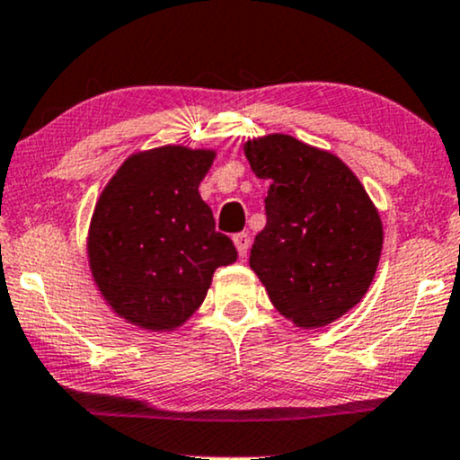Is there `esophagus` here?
Wrapping results in <instances>:
<instances>
[{"label":"esophagus","mask_w":460,"mask_h":460,"mask_svg":"<svg viewBox=\"0 0 460 460\" xmlns=\"http://www.w3.org/2000/svg\"><path fill=\"white\" fill-rule=\"evenodd\" d=\"M232 241H234L236 250H239V256L245 258L247 256V250H250V243H252L250 234H247V232H239V234L232 236Z\"/></svg>","instance_id":"1"}]
</instances>
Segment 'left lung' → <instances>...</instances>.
Listing matches in <instances>:
<instances>
[{
	"mask_svg": "<svg viewBox=\"0 0 460 460\" xmlns=\"http://www.w3.org/2000/svg\"><path fill=\"white\" fill-rule=\"evenodd\" d=\"M253 174L269 181L267 226L250 267L284 318L321 329L368 293L383 250L379 210L350 167L293 135L247 139Z\"/></svg>",
	"mask_w": 460,
	"mask_h": 460,
	"instance_id": "left-lung-1",
	"label": "left lung"
}]
</instances>
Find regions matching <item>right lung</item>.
Instances as JSON below:
<instances>
[{
  "label": "right lung",
  "mask_w": 460,
  "mask_h": 460,
  "mask_svg": "<svg viewBox=\"0 0 460 460\" xmlns=\"http://www.w3.org/2000/svg\"><path fill=\"white\" fill-rule=\"evenodd\" d=\"M217 150L167 144L124 159L96 199L88 264L105 304L146 332H174L202 305L215 269L236 262L198 187Z\"/></svg>",
  "instance_id": "right-lung-1"
}]
</instances>
